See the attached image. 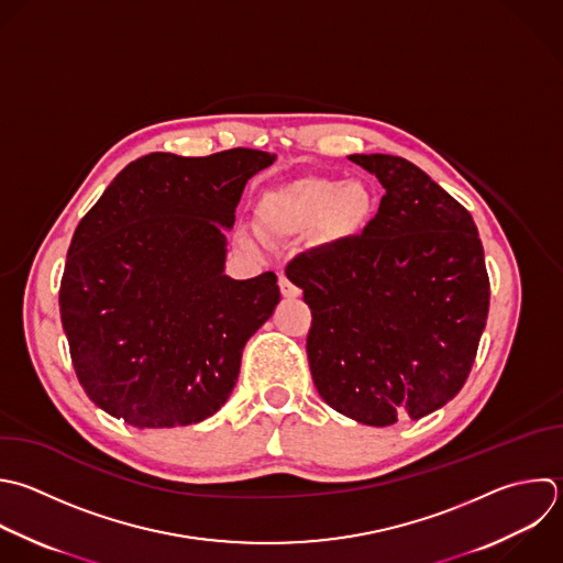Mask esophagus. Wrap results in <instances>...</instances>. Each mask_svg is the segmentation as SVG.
<instances>
[{
    "label": "esophagus",
    "mask_w": 563,
    "mask_h": 563,
    "mask_svg": "<svg viewBox=\"0 0 563 563\" xmlns=\"http://www.w3.org/2000/svg\"><path fill=\"white\" fill-rule=\"evenodd\" d=\"M279 290L286 299H297L301 295V290L295 284H290V279L286 275H279Z\"/></svg>",
    "instance_id": "34e87169"
}]
</instances>
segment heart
Segmentation results:
<instances>
[{
	"label": "heart",
	"mask_w": 563,
	"mask_h": 563,
	"mask_svg": "<svg viewBox=\"0 0 563 563\" xmlns=\"http://www.w3.org/2000/svg\"><path fill=\"white\" fill-rule=\"evenodd\" d=\"M376 209V191L363 178L308 176L266 189L255 202V222L268 240H286L312 229L319 244L343 246L369 229ZM235 240L242 249L255 246V238L244 229Z\"/></svg>",
	"instance_id": "b5f03b06"
}]
</instances>
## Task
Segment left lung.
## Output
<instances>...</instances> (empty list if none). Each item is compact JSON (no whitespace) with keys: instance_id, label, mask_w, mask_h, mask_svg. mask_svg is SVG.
<instances>
[{"instance_id":"left-lung-1","label":"left lung","mask_w":563,"mask_h":563,"mask_svg":"<svg viewBox=\"0 0 563 563\" xmlns=\"http://www.w3.org/2000/svg\"><path fill=\"white\" fill-rule=\"evenodd\" d=\"M385 189L369 229L288 264L312 310L306 350L319 396L372 427L418 420L464 385L488 314L471 213L413 163L354 154Z\"/></svg>"}]
</instances>
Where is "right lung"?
<instances>
[{
    "instance_id": "1",
    "label": "right lung",
    "mask_w": 563,
    "mask_h": 563,
    "mask_svg": "<svg viewBox=\"0 0 563 563\" xmlns=\"http://www.w3.org/2000/svg\"><path fill=\"white\" fill-rule=\"evenodd\" d=\"M275 154H150L79 222L59 290L79 383L139 427L196 424L231 396L246 341L279 303L275 273L233 279L227 233L246 183Z\"/></svg>"
}]
</instances>
